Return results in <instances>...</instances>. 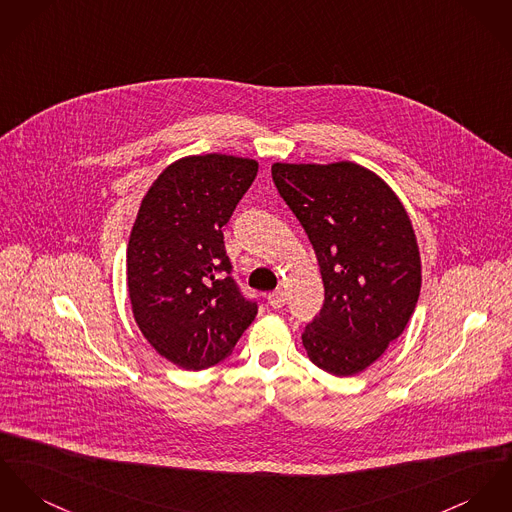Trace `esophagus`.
<instances>
[{"label": "esophagus", "mask_w": 512, "mask_h": 512, "mask_svg": "<svg viewBox=\"0 0 512 512\" xmlns=\"http://www.w3.org/2000/svg\"><path fill=\"white\" fill-rule=\"evenodd\" d=\"M267 300H269V304L275 308V310H280L282 306H284V292L282 290H276V292H273V294H269L267 296Z\"/></svg>", "instance_id": "34e87169"}]
</instances>
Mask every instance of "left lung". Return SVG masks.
Instances as JSON below:
<instances>
[{
  "label": "left lung",
  "mask_w": 512,
  "mask_h": 512,
  "mask_svg": "<svg viewBox=\"0 0 512 512\" xmlns=\"http://www.w3.org/2000/svg\"><path fill=\"white\" fill-rule=\"evenodd\" d=\"M273 181L314 245L325 286L304 349L321 370L354 376L415 312L421 257L409 214L380 175L354 161H276Z\"/></svg>",
  "instance_id": "1"
}]
</instances>
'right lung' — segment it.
<instances>
[{
  "mask_svg": "<svg viewBox=\"0 0 512 512\" xmlns=\"http://www.w3.org/2000/svg\"><path fill=\"white\" fill-rule=\"evenodd\" d=\"M257 169L255 159L185 156L140 202L126 249L130 306L146 341L179 368L228 358L257 315L228 276L222 234Z\"/></svg>",
  "mask_w": 512,
  "mask_h": 512,
  "instance_id": "1",
  "label": "right lung"
}]
</instances>
